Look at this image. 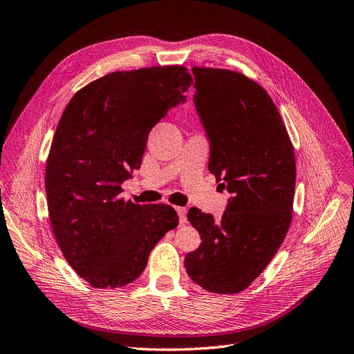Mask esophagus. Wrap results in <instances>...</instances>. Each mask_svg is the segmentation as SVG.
Wrapping results in <instances>:
<instances>
[{"mask_svg": "<svg viewBox=\"0 0 354 354\" xmlns=\"http://www.w3.org/2000/svg\"><path fill=\"white\" fill-rule=\"evenodd\" d=\"M177 213H178V222L180 223H186L187 222V218H186V213L187 210L185 209V207H177Z\"/></svg>", "mask_w": 354, "mask_h": 354, "instance_id": "1", "label": "esophagus"}]
</instances>
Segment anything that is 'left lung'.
I'll return each instance as SVG.
<instances>
[{
  "instance_id": "left-lung-1",
  "label": "left lung",
  "mask_w": 354,
  "mask_h": 354,
  "mask_svg": "<svg viewBox=\"0 0 354 354\" xmlns=\"http://www.w3.org/2000/svg\"><path fill=\"white\" fill-rule=\"evenodd\" d=\"M196 114L210 144L209 171L231 194L221 219L192 207L203 243L185 257L189 277L218 295L243 291L278 252L291 222L296 158L267 91L245 75L194 67Z\"/></svg>"
}]
</instances>
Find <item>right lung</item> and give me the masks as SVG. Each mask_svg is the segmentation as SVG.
Listing matches in <instances>:
<instances>
[{"label": "right lung", "instance_id": "right-lung-1", "mask_svg": "<svg viewBox=\"0 0 354 354\" xmlns=\"http://www.w3.org/2000/svg\"><path fill=\"white\" fill-rule=\"evenodd\" d=\"M192 76L182 66L109 73L85 85L59 118L46 163V198L57 243L96 288L124 287L178 223L167 204L124 201L151 129L185 103Z\"/></svg>", "mask_w": 354, "mask_h": 354}]
</instances>
